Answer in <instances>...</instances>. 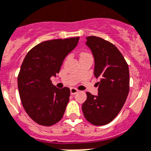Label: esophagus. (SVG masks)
<instances>
[{
	"instance_id": "34e87169",
	"label": "esophagus",
	"mask_w": 151,
	"mask_h": 151,
	"mask_svg": "<svg viewBox=\"0 0 151 151\" xmlns=\"http://www.w3.org/2000/svg\"><path fill=\"white\" fill-rule=\"evenodd\" d=\"M70 93L72 95H74V94H76V93H78V89H76V88H71Z\"/></svg>"
}]
</instances>
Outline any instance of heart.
Segmentation results:
<instances>
[{"instance_id": "heart-1", "label": "heart", "mask_w": 151, "mask_h": 151, "mask_svg": "<svg viewBox=\"0 0 151 151\" xmlns=\"http://www.w3.org/2000/svg\"><path fill=\"white\" fill-rule=\"evenodd\" d=\"M83 54H87V53H83Z\"/></svg>"}]
</instances>
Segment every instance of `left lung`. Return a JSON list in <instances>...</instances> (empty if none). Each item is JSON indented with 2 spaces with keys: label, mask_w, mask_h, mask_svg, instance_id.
<instances>
[{
  "label": "left lung",
  "mask_w": 151,
  "mask_h": 151,
  "mask_svg": "<svg viewBox=\"0 0 151 151\" xmlns=\"http://www.w3.org/2000/svg\"><path fill=\"white\" fill-rule=\"evenodd\" d=\"M86 40L95 61L94 75L100 81L98 95L87 92L82 109L89 123L106 125L118 115L125 103L129 90V67L113 44L96 36H89Z\"/></svg>",
  "instance_id": "left-lung-1"
}]
</instances>
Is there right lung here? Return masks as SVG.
Returning a JSON list of instances; mask_svg holds the SVG:
<instances>
[{
    "mask_svg": "<svg viewBox=\"0 0 151 151\" xmlns=\"http://www.w3.org/2000/svg\"><path fill=\"white\" fill-rule=\"evenodd\" d=\"M78 40L76 37L43 42L32 48L22 62L17 76L20 98L26 113L40 125H54L64 115L70 89L56 88L50 78L59 73Z\"/></svg>",
    "mask_w": 151,
    "mask_h": 151,
    "instance_id": "obj_1",
    "label": "right lung"
}]
</instances>
